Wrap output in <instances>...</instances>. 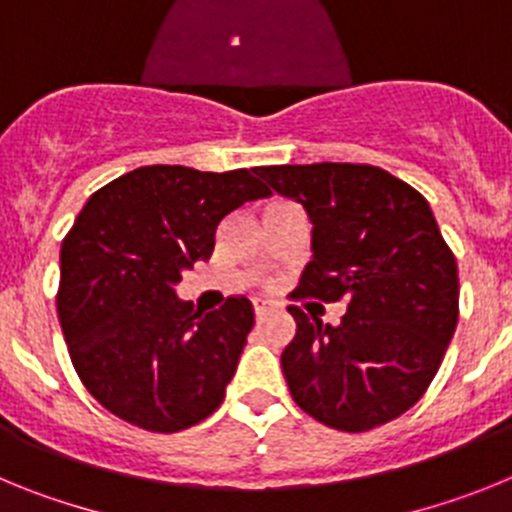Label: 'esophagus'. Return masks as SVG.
<instances>
[{
  "mask_svg": "<svg viewBox=\"0 0 512 512\" xmlns=\"http://www.w3.org/2000/svg\"><path fill=\"white\" fill-rule=\"evenodd\" d=\"M253 312H256V320L264 323L266 315H269V305H266V302H253Z\"/></svg>",
  "mask_w": 512,
  "mask_h": 512,
  "instance_id": "esophagus-1",
  "label": "esophagus"
}]
</instances>
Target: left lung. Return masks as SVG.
<instances>
[{"label":"left lung","instance_id":"8db88e82","mask_svg":"<svg viewBox=\"0 0 512 512\" xmlns=\"http://www.w3.org/2000/svg\"><path fill=\"white\" fill-rule=\"evenodd\" d=\"M312 223V261L292 292L346 302L323 325L289 305L297 333L282 372L318 423L372 431L410 410L436 377L459 320V271L420 192L369 164L259 166Z\"/></svg>","mask_w":512,"mask_h":512}]
</instances>
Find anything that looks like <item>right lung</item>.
<instances>
[{
  "instance_id": "right-lung-1",
  "label": "right lung",
  "mask_w": 512,
  "mask_h": 512,
  "mask_svg": "<svg viewBox=\"0 0 512 512\" xmlns=\"http://www.w3.org/2000/svg\"><path fill=\"white\" fill-rule=\"evenodd\" d=\"M256 174L140 166L97 189L63 238L56 307L71 364L125 423L176 433L220 408L253 305L200 312L174 287L210 259L228 212L269 197Z\"/></svg>"
}]
</instances>
